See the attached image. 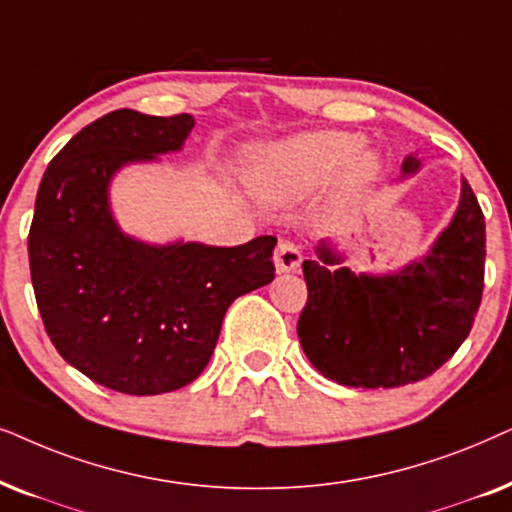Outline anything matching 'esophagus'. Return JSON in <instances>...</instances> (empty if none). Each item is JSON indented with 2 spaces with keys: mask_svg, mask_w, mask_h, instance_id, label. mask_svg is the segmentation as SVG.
<instances>
[{
  "mask_svg": "<svg viewBox=\"0 0 512 512\" xmlns=\"http://www.w3.org/2000/svg\"><path fill=\"white\" fill-rule=\"evenodd\" d=\"M274 264L278 274H288V271H297L299 264H302V252L295 243L283 241L278 243V248L274 252Z\"/></svg>",
  "mask_w": 512,
  "mask_h": 512,
  "instance_id": "esophagus-1",
  "label": "esophagus"
}]
</instances>
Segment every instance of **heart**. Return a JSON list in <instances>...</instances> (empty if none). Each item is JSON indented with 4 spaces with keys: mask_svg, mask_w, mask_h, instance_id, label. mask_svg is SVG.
<instances>
[{
    "mask_svg": "<svg viewBox=\"0 0 512 512\" xmlns=\"http://www.w3.org/2000/svg\"><path fill=\"white\" fill-rule=\"evenodd\" d=\"M360 138L344 131L304 133L264 149L252 161L248 182L255 196L271 206L302 201L325 187L337 173L342 192H356L379 173L381 159Z\"/></svg>",
    "mask_w": 512,
    "mask_h": 512,
    "instance_id": "heart-1",
    "label": "heart"
}]
</instances>
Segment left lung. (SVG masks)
<instances>
[{
  "label": "left lung",
  "mask_w": 512,
  "mask_h": 512,
  "mask_svg": "<svg viewBox=\"0 0 512 512\" xmlns=\"http://www.w3.org/2000/svg\"><path fill=\"white\" fill-rule=\"evenodd\" d=\"M421 168L403 161V175ZM304 260L309 299L299 344L323 377L342 386L395 388L426 379L468 337L485 288V215L461 180L452 222L431 250L395 274H353L327 241Z\"/></svg>",
  "instance_id": "left-lung-1"
}]
</instances>
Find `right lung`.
<instances>
[{
    "mask_svg": "<svg viewBox=\"0 0 512 512\" xmlns=\"http://www.w3.org/2000/svg\"><path fill=\"white\" fill-rule=\"evenodd\" d=\"M192 128V114L117 109L81 128L39 185L27 236L39 313L60 356L112 391L187 386L206 370L231 302L274 281V236L152 245L114 220L112 177L180 152Z\"/></svg>",
    "mask_w": 512,
    "mask_h": 512,
    "instance_id": "obj_1",
    "label": "right lung"
}]
</instances>
